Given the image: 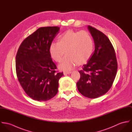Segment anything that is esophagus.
Returning a JSON list of instances; mask_svg holds the SVG:
<instances>
[{
    "mask_svg": "<svg viewBox=\"0 0 132 132\" xmlns=\"http://www.w3.org/2000/svg\"><path fill=\"white\" fill-rule=\"evenodd\" d=\"M71 73H72L71 71H64L63 74L64 75H68V74H70Z\"/></svg>",
    "mask_w": 132,
    "mask_h": 132,
    "instance_id": "esophagus-1",
    "label": "esophagus"
}]
</instances>
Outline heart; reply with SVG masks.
I'll use <instances>...</instances> for the list:
<instances>
[{
	"label": "heart",
	"instance_id": "b5f03b06",
	"mask_svg": "<svg viewBox=\"0 0 132 132\" xmlns=\"http://www.w3.org/2000/svg\"><path fill=\"white\" fill-rule=\"evenodd\" d=\"M93 49V40L88 32L68 30L59 37L58 42L50 44L49 53L51 58L59 62L65 52L67 55L58 67L61 70L69 71L77 63L86 62L92 56Z\"/></svg>",
	"mask_w": 132,
	"mask_h": 132
}]
</instances>
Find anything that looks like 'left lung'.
Returning <instances> with one entry per match:
<instances>
[{
    "instance_id": "obj_1",
    "label": "left lung",
    "mask_w": 132,
    "mask_h": 132,
    "mask_svg": "<svg viewBox=\"0 0 132 132\" xmlns=\"http://www.w3.org/2000/svg\"><path fill=\"white\" fill-rule=\"evenodd\" d=\"M94 40L95 50L80 71L77 83L79 92L85 97L95 98L105 94L111 88L117 70L115 51L109 39L103 32L87 27Z\"/></svg>"
}]
</instances>
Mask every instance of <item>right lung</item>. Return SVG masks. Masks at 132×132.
I'll return each mask as SVG.
<instances>
[{
    "mask_svg": "<svg viewBox=\"0 0 132 132\" xmlns=\"http://www.w3.org/2000/svg\"><path fill=\"white\" fill-rule=\"evenodd\" d=\"M59 30L56 26L39 28L19 47L16 74L24 92L34 100H49L58 92V81L63 74L56 73V65L50 56L49 47Z\"/></svg>",
    "mask_w": 132,
    "mask_h": 132,
    "instance_id": "obj_1",
    "label": "right lung"
}]
</instances>
